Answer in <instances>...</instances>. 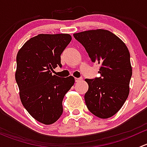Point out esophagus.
<instances>
[{"mask_svg":"<svg viewBox=\"0 0 147 147\" xmlns=\"http://www.w3.org/2000/svg\"><path fill=\"white\" fill-rule=\"evenodd\" d=\"M82 80V78H75V82H80Z\"/></svg>","mask_w":147,"mask_h":147,"instance_id":"obj_1","label":"esophagus"}]
</instances>
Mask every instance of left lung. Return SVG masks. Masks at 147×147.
<instances>
[{
	"instance_id": "left-lung-1",
	"label": "left lung",
	"mask_w": 147,
	"mask_h": 147,
	"mask_svg": "<svg viewBox=\"0 0 147 147\" xmlns=\"http://www.w3.org/2000/svg\"><path fill=\"white\" fill-rule=\"evenodd\" d=\"M73 36L85 48L92 63L100 65V78L85 80L89 85L84 94L86 105L98 117H111L121 109L129 93L132 69L128 48L106 30L84 31Z\"/></svg>"
}]
</instances>
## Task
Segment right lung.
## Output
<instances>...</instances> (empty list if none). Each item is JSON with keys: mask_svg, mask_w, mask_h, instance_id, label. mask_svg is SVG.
I'll use <instances>...</instances> for the list:
<instances>
[{"mask_svg": "<svg viewBox=\"0 0 147 147\" xmlns=\"http://www.w3.org/2000/svg\"><path fill=\"white\" fill-rule=\"evenodd\" d=\"M71 40L69 34H40L28 40L17 54L16 80L20 100L28 113L44 124L60 117L63 98L75 83L72 76L52 75L53 69L62 67L60 55Z\"/></svg>", "mask_w": 147, "mask_h": 147, "instance_id": "obj_1", "label": "right lung"}]
</instances>
